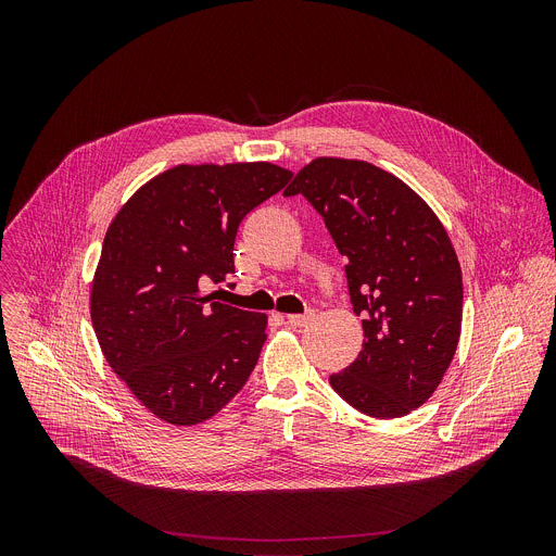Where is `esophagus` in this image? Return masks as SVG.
Masks as SVG:
<instances>
[{
	"mask_svg": "<svg viewBox=\"0 0 556 556\" xmlns=\"http://www.w3.org/2000/svg\"><path fill=\"white\" fill-rule=\"evenodd\" d=\"M312 319H314V312L307 309L305 314H288L286 316V324L292 326V328H305Z\"/></svg>",
	"mask_w": 556,
	"mask_h": 556,
	"instance_id": "obj_1",
	"label": "esophagus"
}]
</instances>
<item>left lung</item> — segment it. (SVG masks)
I'll return each mask as SVG.
<instances>
[{
  "mask_svg": "<svg viewBox=\"0 0 556 556\" xmlns=\"http://www.w3.org/2000/svg\"><path fill=\"white\" fill-rule=\"evenodd\" d=\"M301 193L348 257L358 358L330 376L341 399L371 418H401L442 382L462 330V270L431 206L401 178L365 161L314 157L283 191Z\"/></svg>",
  "mask_w": 556,
  "mask_h": 556,
  "instance_id": "obj_1",
  "label": "left lung"
}]
</instances>
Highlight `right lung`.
I'll return each mask as SVG.
<instances>
[{
	"label": "right lung",
	"instance_id": "1",
	"mask_svg": "<svg viewBox=\"0 0 556 556\" xmlns=\"http://www.w3.org/2000/svg\"><path fill=\"white\" fill-rule=\"evenodd\" d=\"M292 172L270 163L178 165L112 219L90 292L105 361L136 399L176 427L215 416L257 365L268 316L206 288L235 273L240 222Z\"/></svg>",
	"mask_w": 556,
	"mask_h": 556
}]
</instances>
